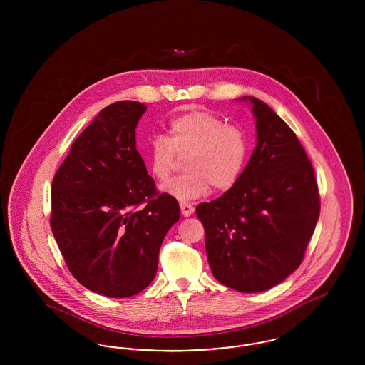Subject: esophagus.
Masks as SVG:
<instances>
[{"label": "esophagus", "instance_id": "obj_1", "mask_svg": "<svg viewBox=\"0 0 365 365\" xmlns=\"http://www.w3.org/2000/svg\"><path fill=\"white\" fill-rule=\"evenodd\" d=\"M179 205H180V210H182V215H183V216L189 217V216H191V215L194 213V207L191 205L190 202L182 201Z\"/></svg>", "mask_w": 365, "mask_h": 365}]
</instances>
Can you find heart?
<instances>
[{
  "instance_id": "heart-1",
  "label": "heart",
  "mask_w": 365,
  "mask_h": 365,
  "mask_svg": "<svg viewBox=\"0 0 365 365\" xmlns=\"http://www.w3.org/2000/svg\"><path fill=\"white\" fill-rule=\"evenodd\" d=\"M249 155V140L241 127L226 122L208 110H190L168 123V137L149 140L145 160L153 178L170 180L185 157L187 173L165 186V192L178 200H192L215 190H230L242 175Z\"/></svg>"
}]
</instances>
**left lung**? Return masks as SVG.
I'll return each mask as SVG.
<instances>
[{
	"label": "left lung",
	"mask_w": 365,
	"mask_h": 365,
	"mask_svg": "<svg viewBox=\"0 0 365 365\" xmlns=\"http://www.w3.org/2000/svg\"><path fill=\"white\" fill-rule=\"evenodd\" d=\"M252 103L257 145L237 185L200 204L213 277L242 293H260L304 260L320 215L312 163L294 131L259 98Z\"/></svg>",
	"instance_id": "8db88e82"
}]
</instances>
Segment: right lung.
Wrapping results in <instances>:
<instances>
[{"instance_id": "obj_1", "label": "right lung", "mask_w": 365, "mask_h": 365, "mask_svg": "<svg viewBox=\"0 0 365 365\" xmlns=\"http://www.w3.org/2000/svg\"><path fill=\"white\" fill-rule=\"evenodd\" d=\"M146 105H108L75 139L52 182L54 240L72 277L98 294H138L155 279L167 231L180 217L135 146Z\"/></svg>"}]
</instances>
